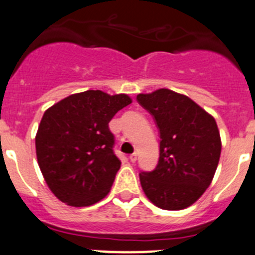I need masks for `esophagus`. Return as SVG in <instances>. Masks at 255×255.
<instances>
[{"label": "esophagus", "mask_w": 255, "mask_h": 255, "mask_svg": "<svg viewBox=\"0 0 255 255\" xmlns=\"http://www.w3.org/2000/svg\"><path fill=\"white\" fill-rule=\"evenodd\" d=\"M128 158H130V161H131V162H135V161L137 160V153H136V152L131 153V155L128 156Z\"/></svg>", "instance_id": "1"}]
</instances>
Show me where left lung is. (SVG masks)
Returning a JSON list of instances; mask_svg holds the SVG:
<instances>
[{"mask_svg":"<svg viewBox=\"0 0 255 255\" xmlns=\"http://www.w3.org/2000/svg\"><path fill=\"white\" fill-rule=\"evenodd\" d=\"M160 133V157L150 172L141 171V187L157 207L178 211L195 203L212 182L221 156L216 120L186 95L168 89L138 94Z\"/></svg>","mask_w":255,"mask_h":255,"instance_id":"1","label":"left lung"}]
</instances>
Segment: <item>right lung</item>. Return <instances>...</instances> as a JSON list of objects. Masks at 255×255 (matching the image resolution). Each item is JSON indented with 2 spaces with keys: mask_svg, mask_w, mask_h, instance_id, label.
Here are the masks:
<instances>
[{
  "mask_svg": "<svg viewBox=\"0 0 255 255\" xmlns=\"http://www.w3.org/2000/svg\"><path fill=\"white\" fill-rule=\"evenodd\" d=\"M128 104L127 94L87 90L45 110L36 135L37 160L58 200L87 207L109 193L122 165L109 123Z\"/></svg>",
  "mask_w": 255,
  "mask_h": 255,
  "instance_id": "right-lung-1",
  "label": "right lung"
}]
</instances>
